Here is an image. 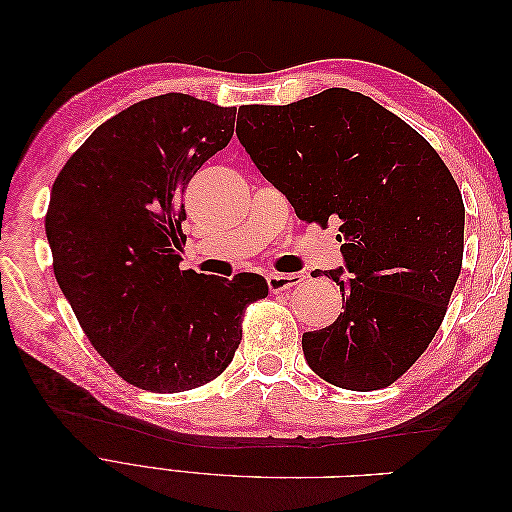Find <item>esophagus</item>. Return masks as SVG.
Masks as SVG:
<instances>
[{"instance_id":"obj_1","label":"esophagus","mask_w":512,"mask_h":512,"mask_svg":"<svg viewBox=\"0 0 512 512\" xmlns=\"http://www.w3.org/2000/svg\"><path fill=\"white\" fill-rule=\"evenodd\" d=\"M303 282L301 273H267V284L271 292H282L299 286Z\"/></svg>"}]
</instances>
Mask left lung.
<instances>
[{
	"instance_id": "1",
	"label": "left lung",
	"mask_w": 512,
	"mask_h": 512,
	"mask_svg": "<svg viewBox=\"0 0 512 512\" xmlns=\"http://www.w3.org/2000/svg\"><path fill=\"white\" fill-rule=\"evenodd\" d=\"M239 115L241 145L299 218L339 220L344 267L324 275L344 312L303 333L307 365L339 389H384L427 350L461 271L466 211L453 175L421 134L359 91Z\"/></svg>"
}]
</instances>
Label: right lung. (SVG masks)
Segmentation results:
<instances>
[{
	"instance_id": "add662e5",
	"label": "right lung",
	"mask_w": 512,
	"mask_h": 512,
	"mask_svg": "<svg viewBox=\"0 0 512 512\" xmlns=\"http://www.w3.org/2000/svg\"><path fill=\"white\" fill-rule=\"evenodd\" d=\"M235 106L185 94L136 102L61 168L44 228L53 271L85 335L138 389L181 393L218 378L241 342L256 273L181 271V194L235 132Z\"/></svg>"
}]
</instances>
